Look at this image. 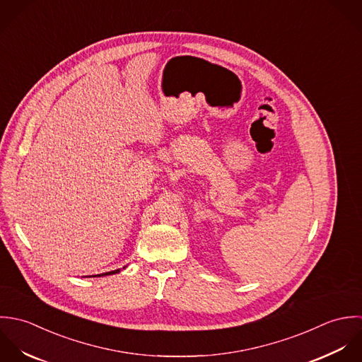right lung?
Returning <instances> with one entry per match:
<instances>
[{
  "mask_svg": "<svg viewBox=\"0 0 362 362\" xmlns=\"http://www.w3.org/2000/svg\"><path fill=\"white\" fill-rule=\"evenodd\" d=\"M120 272V269L119 270H113V272H109V273H103V274H98V276H93V277H100V276H110V274H116V273H119ZM89 277H92V276H89Z\"/></svg>",
  "mask_w": 362,
  "mask_h": 362,
  "instance_id": "right-lung-1",
  "label": "right lung"
}]
</instances>
